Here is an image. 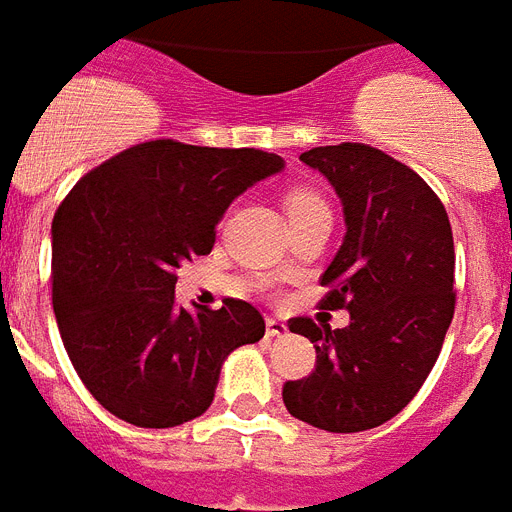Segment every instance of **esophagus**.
<instances>
[{
	"mask_svg": "<svg viewBox=\"0 0 512 512\" xmlns=\"http://www.w3.org/2000/svg\"><path fill=\"white\" fill-rule=\"evenodd\" d=\"M267 335L269 338H282V335H288V325L282 320H275V317H269L267 320Z\"/></svg>",
	"mask_w": 512,
	"mask_h": 512,
	"instance_id": "esophagus-1",
	"label": "esophagus"
}]
</instances>
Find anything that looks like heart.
Masks as SVG:
<instances>
[{
    "label": "heart",
    "mask_w": 512,
    "mask_h": 512,
    "mask_svg": "<svg viewBox=\"0 0 512 512\" xmlns=\"http://www.w3.org/2000/svg\"><path fill=\"white\" fill-rule=\"evenodd\" d=\"M322 208H327L325 198H322L320 192L309 190V187H293L285 195V211H288L290 222L314 214V211H322Z\"/></svg>",
    "instance_id": "b5f03b06"
}]
</instances>
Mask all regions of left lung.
I'll return each instance as SVG.
<instances>
[{
  "mask_svg": "<svg viewBox=\"0 0 512 512\" xmlns=\"http://www.w3.org/2000/svg\"><path fill=\"white\" fill-rule=\"evenodd\" d=\"M301 161L330 179L346 237L320 277V309L346 327L290 320L317 349L314 370L282 386L293 418L330 433L383 425L412 402L439 359L455 314V240L439 195L362 142L312 147Z\"/></svg>",
  "mask_w": 512,
  "mask_h": 512,
  "instance_id": "1",
  "label": "left lung"
}]
</instances>
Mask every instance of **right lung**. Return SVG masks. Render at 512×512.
I'll return each mask as SVG.
<instances>
[{
  "label": "right lung",
  "instance_id": "add662e5",
  "mask_svg": "<svg viewBox=\"0 0 512 512\" xmlns=\"http://www.w3.org/2000/svg\"><path fill=\"white\" fill-rule=\"evenodd\" d=\"M282 169L253 147L150 140L81 177L52 219V306L89 394L140 428H171L214 402L224 357L264 338L256 306L174 304L182 261L214 248L232 200Z\"/></svg>",
  "mask_w": 512,
  "mask_h": 512
}]
</instances>
